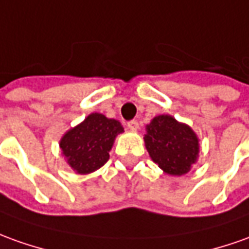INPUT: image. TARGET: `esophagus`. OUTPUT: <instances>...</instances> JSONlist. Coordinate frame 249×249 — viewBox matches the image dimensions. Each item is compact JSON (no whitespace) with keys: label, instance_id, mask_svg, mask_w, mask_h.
Returning <instances> with one entry per match:
<instances>
[{"label":"esophagus","instance_id":"esophagus-1","mask_svg":"<svg viewBox=\"0 0 249 249\" xmlns=\"http://www.w3.org/2000/svg\"><path fill=\"white\" fill-rule=\"evenodd\" d=\"M127 127L131 130V131H137L138 130V122L133 119V121H128L127 122Z\"/></svg>","mask_w":249,"mask_h":249}]
</instances>
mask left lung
<instances>
[{
  "mask_svg": "<svg viewBox=\"0 0 249 249\" xmlns=\"http://www.w3.org/2000/svg\"><path fill=\"white\" fill-rule=\"evenodd\" d=\"M143 140L152 160L168 175L187 174L198 159L199 143L195 133L169 115L156 116L146 126Z\"/></svg>",
  "mask_w": 249,
  "mask_h": 249,
  "instance_id": "8db88e82",
  "label": "left lung"
}]
</instances>
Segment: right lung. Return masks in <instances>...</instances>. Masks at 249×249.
I'll list each match as a JSON object with an SVG mask.
<instances>
[{
	"mask_svg": "<svg viewBox=\"0 0 249 249\" xmlns=\"http://www.w3.org/2000/svg\"><path fill=\"white\" fill-rule=\"evenodd\" d=\"M121 133L119 122L95 112L63 135L59 146L75 172L90 174L107 162L115 137Z\"/></svg>",
	"mask_w": 249,
	"mask_h": 249,
	"instance_id": "obj_1",
	"label": "right lung"
}]
</instances>
